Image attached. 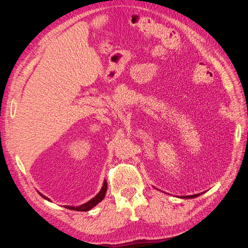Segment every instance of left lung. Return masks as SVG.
Here are the masks:
<instances>
[{"label": "left lung", "instance_id": "obj_1", "mask_svg": "<svg viewBox=\"0 0 248 248\" xmlns=\"http://www.w3.org/2000/svg\"><path fill=\"white\" fill-rule=\"evenodd\" d=\"M197 196H199L198 194H196V195H191V196H184L183 198H193V197H197Z\"/></svg>", "mask_w": 248, "mask_h": 248}]
</instances>
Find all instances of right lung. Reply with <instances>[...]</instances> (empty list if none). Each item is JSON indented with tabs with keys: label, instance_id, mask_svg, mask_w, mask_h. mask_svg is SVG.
I'll use <instances>...</instances> for the list:
<instances>
[{
	"label": "right lung",
	"instance_id": "obj_1",
	"mask_svg": "<svg viewBox=\"0 0 248 248\" xmlns=\"http://www.w3.org/2000/svg\"><path fill=\"white\" fill-rule=\"evenodd\" d=\"M107 188H108V184H107V181H104V184H103V186H102V188H101V191L99 192V194L97 195L96 197H93V199L89 200L88 202L80 205V207H71V205H65V207H66L67 209H69V210H75V211H88V210H91L92 208H93L94 205L98 204V203H99L100 202H101V200L104 198L105 193H107ZM40 195H41V196H43L44 198L50 200L49 198L45 197L43 194H40Z\"/></svg>",
	"mask_w": 248,
	"mask_h": 248
}]
</instances>
